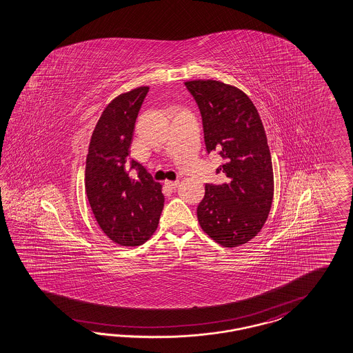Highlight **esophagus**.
Instances as JSON below:
<instances>
[{"label": "esophagus", "mask_w": 353, "mask_h": 353, "mask_svg": "<svg viewBox=\"0 0 353 353\" xmlns=\"http://www.w3.org/2000/svg\"><path fill=\"white\" fill-rule=\"evenodd\" d=\"M165 186H168L170 189H176L177 188V185H179V181H165Z\"/></svg>", "instance_id": "1"}]
</instances>
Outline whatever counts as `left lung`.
Masks as SVG:
<instances>
[{
	"instance_id": "obj_1",
	"label": "left lung",
	"mask_w": 353,
	"mask_h": 353,
	"mask_svg": "<svg viewBox=\"0 0 353 353\" xmlns=\"http://www.w3.org/2000/svg\"><path fill=\"white\" fill-rule=\"evenodd\" d=\"M185 86L201 109L207 152H219L225 164L217 173L228 177L222 185H205L198 221L219 245L239 247L261 231L272 205L274 172L263 124L238 87L214 79L188 81Z\"/></svg>"
}]
</instances>
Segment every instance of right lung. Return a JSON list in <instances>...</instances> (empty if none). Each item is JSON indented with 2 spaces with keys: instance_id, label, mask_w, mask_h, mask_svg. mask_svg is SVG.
<instances>
[{
  "instance_id": "right-lung-1",
  "label": "right lung",
  "mask_w": 353,
  "mask_h": 353,
  "mask_svg": "<svg viewBox=\"0 0 353 353\" xmlns=\"http://www.w3.org/2000/svg\"><path fill=\"white\" fill-rule=\"evenodd\" d=\"M149 87L113 99L91 136L85 185L88 203L100 229L119 245L139 247L152 238L164 205L162 185L136 161H128L134 123ZM139 171L138 180L129 171Z\"/></svg>"
}]
</instances>
